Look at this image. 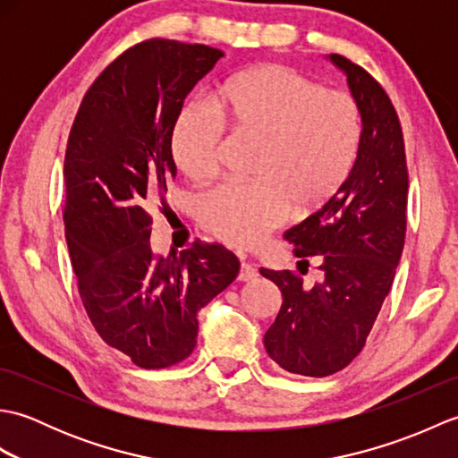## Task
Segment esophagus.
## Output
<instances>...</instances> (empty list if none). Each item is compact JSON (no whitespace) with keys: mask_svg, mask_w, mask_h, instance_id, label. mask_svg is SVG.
Segmentation results:
<instances>
[{"mask_svg":"<svg viewBox=\"0 0 458 458\" xmlns=\"http://www.w3.org/2000/svg\"><path fill=\"white\" fill-rule=\"evenodd\" d=\"M258 276V269L254 267V264H251V261H242V266H240V274H238V279L240 281H250V279H254Z\"/></svg>","mask_w":458,"mask_h":458,"instance_id":"esophagus-1","label":"esophagus"}]
</instances>
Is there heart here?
Masks as SVG:
<instances>
[{
    "label": "heart",
    "mask_w": 458,
    "mask_h": 458,
    "mask_svg": "<svg viewBox=\"0 0 458 458\" xmlns=\"http://www.w3.org/2000/svg\"><path fill=\"white\" fill-rule=\"evenodd\" d=\"M259 140L254 181H228L204 194L199 220L232 246H256L291 208L309 214L352 171L362 123L352 96L320 89L287 66L261 64L222 86L216 106L192 104L174 125L173 155L192 181L216 177L226 131Z\"/></svg>",
    "instance_id": "obj_1"
}]
</instances>
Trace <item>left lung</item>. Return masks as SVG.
Listing matches in <instances>:
<instances>
[{"mask_svg":"<svg viewBox=\"0 0 458 458\" xmlns=\"http://www.w3.org/2000/svg\"><path fill=\"white\" fill-rule=\"evenodd\" d=\"M362 118L352 171L333 197L285 232L299 266L320 261V279L305 285L289 269H259L284 295L264 344L291 374L325 377L346 368L364 348L395 277L405 240L407 163L402 123L390 96L362 66L340 55ZM301 274L303 269L299 267Z\"/></svg>","mask_w":458,"mask_h":458,"instance_id":"left-lung-1","label":"left lung"}]
</instances>
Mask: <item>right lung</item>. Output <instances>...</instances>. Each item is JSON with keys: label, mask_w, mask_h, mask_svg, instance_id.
<instances>
[{"label": "right lung", "mask_w": 458, "mask_h": 458, "mask_svg": "<svg viewBox=\"0 0 458 458\" xmlns=\"http://www.w3.org/2000/svg\"><path fill=\"white\" fill-rule=\"evenodd\" d=\"M224 53L149 38L122 53L86 92L64 155V234L96 333L145 369L169 368L197 344L199 310L240 261L194 242L155 256L148 208L173 182L171 140L182 102Z\"/></svg>", "instance_id": "1"}]
</instances>
